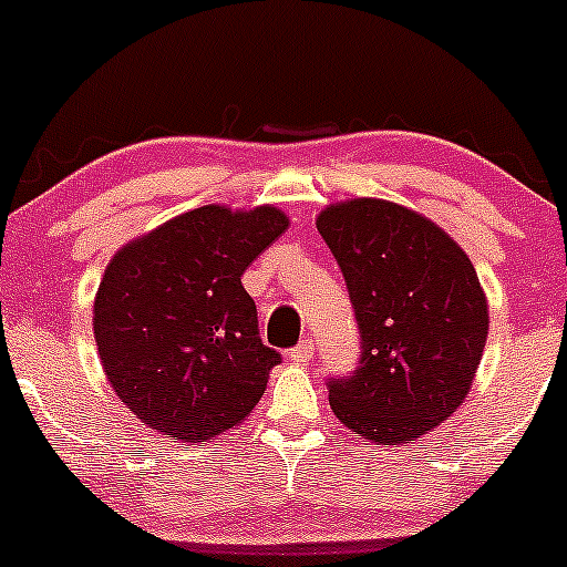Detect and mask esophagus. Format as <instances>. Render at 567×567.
<instances>
[{
	"label": "esophagus",
	"mask_w": 567,
	"mask_h": 567,
	"mask_svg": "<svg viewBox=\"0 0 567 567\" xmlns=\"http://www.w3.org/2000/svg\"><path fill=\"white\" fill-rule=\"evenodd\" d=\"M290 360L298 362V365H306V362L315 360V341H311V338H303L298 347L290 349Z\"/></svg>",
	"instance_id": "34e87169"
}]
</instances>
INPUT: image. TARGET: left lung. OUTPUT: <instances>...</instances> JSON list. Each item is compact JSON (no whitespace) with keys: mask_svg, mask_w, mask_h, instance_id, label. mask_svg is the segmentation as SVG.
<instances>
[{"mask_svg":"<svg viewBox=\"0 0 567 567\" xmlns=\"http://www.w3.org/2000/svg\"><path fill=\"white\" fill-rule=\"evenodd\" d=\"M317 229L347 279L360 368L333 379L330 408L357 437L400 445L451 419L487 341L474 264L434 220L389 199L328 205Z\"/></svg>","mask_w":567,"mask_h":567,"instance_id":"obj_1","label":"left lung"}]
</instances>
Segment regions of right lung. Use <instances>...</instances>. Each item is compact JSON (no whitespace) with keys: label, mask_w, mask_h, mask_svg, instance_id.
Returning a JSON list of instances; mask_svg holds the SVG:
<instances>
[{"label":"right lung","mask_w":567,"mask_h":567,"mask_svg":"<svg viewBox=\"0 0 567 567\" xmlns=\"http://www.w3.org/2000/svg\"><path fill=\"white\" fill-rule=\"evenodd\" d=\"M288 226L275 205H205L114 252L95 292V343L116 396L148 429L207 442L252 413L279 354L258 336L243 275Z\"/></svg>","instance_id":"1"}]
</instances>
